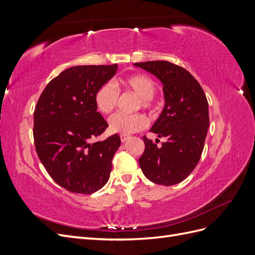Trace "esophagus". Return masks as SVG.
I'll return each instance as SVG.
<instances>
[{
  "label": "esophagus",
  "mask_w": 255,
  "mask_h": 255,
  "mask_svg": "<svg viewBox=\"0 0 255 255\" xmlns=\"http://www.w3.org/2000/svg\"><path fill=\"white\" fill-rule=\"evenodd\" d=\"M128 138H129V136H128V135H120V139H121L122 142L127 141V140L128 139Z\"/></svg>",
  "instance_id": "obj_1"
}]
</instances>
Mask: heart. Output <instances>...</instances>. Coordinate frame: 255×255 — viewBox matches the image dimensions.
<instances>
[{"label": "heart", "mask_w": 255, "mask_h": 255, "mask_svg": "<svg viewBox=\"0 0 255 255\" xmlns=\"http://www.w3.org/2000/svg\"><path fill=\"white\" fill-rule=\"evenodd\" d=\"M118 86L123 91H132L139 97L137 101L136 110L142 109L155 112L157 103L154 99L156 91V84L149 75L138 73L127 76L117 82ZM95 103L99 112L104 115L113 113L119 103V91L111 82L102 84L95 94ZM148 119L143 114L137 113L132 115L116 114L110 118L109 125L112 133L121 135H130L139 132L146 127Z\"/></svg>", "instance_id": "1"}]
</instances>
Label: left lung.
I'll use <instances>...</instances> for the list:
<instances>
[{
  "label": "left lung",
  "mask_w": 255,
  "mask_h": 255,
  "mask_svg": "<svg viewBox=\"0 0 255 255\" xmlns=\"http://www.w3.org/2000/svg\"><path fill=\"white\" fill-rule=\"evenodd\" d=\"M163 83L165 107L151 132L165 137L157 146L145 136L139 166L151 182L171 186L192 172L204 148L210 126L208 103L201 85L186 69L167 60L135 63Z\"/></svg>",
  "instance_id": "left-lung-1"
}]
</instances>
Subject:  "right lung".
<instances>
[{"mask_svg": "<svg viewBox=\"0 0 255 255\" xmlns=\"http://www.w3.org/2000/svg\"><path fill=\"white\" fill-rule=\"evenodd\" d=\"M116 71V64L71 67L38 99L33 128L37 155L54 182L70 192L90 195L110 179L121 140L117 134L94 140L109 127L97 112L95 94Z\"/></svg>", "mask_w": 255, "mask_h": 255, "instance_id": "right-lung-1", "label": "right lung"}]
</instances>
